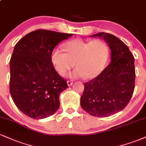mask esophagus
Returning a JSON list of instances; mask_svg holds the SVG:
<instances>
[{
  "label": "esophagus",
  "instance_id": "esophagus-1",
  "mask_svg": "<svg viewBox=\"0 0 146 146\" xmlns=\"http://www.w3.org/2000/svg\"><path fill=\"white\" fill-rule=\"evenodd\" d=\"M67 85L68 86H71L73 85V81L68 80L67 81Z\"/></svg>",
  "mask_w": 146,
  "mask_h": 146
}]
</instances>
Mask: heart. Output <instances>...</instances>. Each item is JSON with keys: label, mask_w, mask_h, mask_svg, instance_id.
Segmentation results:
<instances>
[{"label": "heart", "mask_w": 146, "mask_h": 146, "mask_svg": "<svg viewBox=\"0 0 146 146\" xmlns=\"http://www.w3.org/2000/svg\"><path fill=\"white\" fill-rule=\"evenodd\" d=\"M66 52L55 48L51 54V62L60 75L74 66L76 68L70 75L73 78L94 79L104 68L109 56L108 45L101 39L85 41L80 38L64 43Z\"/></svg>", "instance_id": "obj_1"}]
</instances>
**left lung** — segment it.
Segmentation results:
<instances>
[{
    "label": "left lung",
    "mask_w": 146,
    "mask_h": 146,
    "mask_svg": "<svg viewBox=\"0 0 146 146\" xmlns=\"http://www.w3.org/2000/svg\"><path fill=\"white\" fill-rule=\"evenodd\" d=\"M110 47L111 62L95 78L84 83L80 104L84 111L96 117L120 111L129 104L135 89L134 56L127 45L114 35L99 33Z\"/></svg>",
    "instance_id": "1"
}]
</instances>
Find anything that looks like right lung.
<instances>
[{"label":"right lung","mask_w":146,"mask_h":146,"mask_svg":"<svg viewBox=\"0 0 146 146\" xmlns=\"http://www.w3.org/2000/svg\"><path fill=\"white\" fill-rule=\"evenodd\" d=\"M73 34L38 29L15 45L10 60L9 90L17 108L30 117L43 119L60 107L59 95L68 87L51 62L58 43Z\"/></svg>","instance_id":"obj_1"}]
</instances>
